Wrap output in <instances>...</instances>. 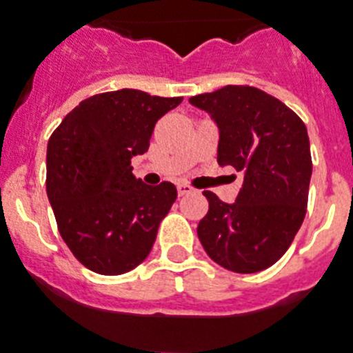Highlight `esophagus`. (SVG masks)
<instances>
[{
	"mask_svg": "<svg viewBox=\"0 0 353 353\" xmlns=\"http://www.w3.org/2000/svg\"><path fill=\"white\" fill-rule=\"evenodd\" d=\"M192 192H194V188H192L190 185H186V183H179V185H177V194L179 195H188L192 194Z\"/></svg>",
	"mask_w": 353,
	"mask_h": 353,
	"instance_id": "34e87169",
	"label": "esophagus"
}]
</instances>
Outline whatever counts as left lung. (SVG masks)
<instances>
[{
	"label": "left lung",
	"mask_w": 353,
	"mask_h": 353,
	"mask_svg": "<svg viewBox=\"0 0 353 353\" xmlns=\"http://www.w3.org/2000/svg\"><path fill=\"white\" fill-rule=\"evenodd\" d=\"M192 105L219 127L217 161L242 172L233 204L204 192L197 226L204 251L233 272H259L282 259L307 213L312 158L307 127L283 102L253 85L195 94Z\"/></svg>",
	"instance_id": "8db88e82"
}]
</instances>
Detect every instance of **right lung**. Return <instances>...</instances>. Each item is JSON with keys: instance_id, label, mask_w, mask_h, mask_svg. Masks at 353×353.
Here are the masks:
<instances>
[{"instance_id": "right-lung-1", "label": "right lung", "mask_w": 353, "mask_h": 353, "mask_svg": "<svg viewBox=\"0 0 353 353\" xmlns=\"http://www.w3.org/2000/svg\"><path fill=\"white\" fill-rule=\"evenodd\" d=\"M181 102L140 90L93 94L50 136L46 194L62 241L91 271L123 274L149 256L177 190L136 179L131 159L149 150L156 121Z\"/></svg>"}]
</instances>
